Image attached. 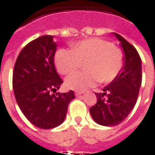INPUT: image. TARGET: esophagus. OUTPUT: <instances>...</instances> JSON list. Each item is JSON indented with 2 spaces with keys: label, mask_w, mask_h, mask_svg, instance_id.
Segmentation results:
<instances>
[{
  "label": "esophagus",
  "mask_w": 155,
  "mask_h": 155,
  "mask_svg": "<svg viewBox=\"0 0 155 155\" xmlns=\"http://www.w3.org/2000/svg\"><path fill=\"white\" fill-rule=\"evenodd\" d=\"M82 94H84V91H75V92H74V95L76 96H81Z\"/></svg>",
  "instance_id": "obj_1"
}]
</instances>
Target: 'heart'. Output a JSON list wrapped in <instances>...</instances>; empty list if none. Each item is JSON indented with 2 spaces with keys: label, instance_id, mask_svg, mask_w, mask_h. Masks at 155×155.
Returning a JSON list of instances; mask_svg holds the SVG:
<instances>
[{
  "label": "heart",
  "instance_id": "1",
  "mask_svg": "<svg viewBox=\"0 0 155 155\" xmlns=\"http://www.w3.org/2000/svg\"><path fill=\"white\" fill-rule=\"evenodd\" d=\"M86 71L74 72L67 77L68 88L84 91L96 82L108 83L113 81L123 66V54L107 40L91 38L73 45V49L60 48L55 53L54 63L62 74H68L85 61Z\"/></svg>",
  "mask_w": 155,
  "mask_h": 155
}]
</instances>
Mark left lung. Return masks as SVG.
Instances as JSON below:
<instances>
[{
  "mask_svg": "<svg viewBox=\"0 0 155 155\" xmlns=\"http://www.w3.org/2000/svg\"><path fill=\"white\" fill-rule=\"evenodd\" d=\"M122 46L123 66L117 76L96 93L97 102L90 108V113L96 123L102 126L118 125L134 109L138 100L142 83V61L136 48L125 38L113 32Z\"/></svg>",
  "mask_w": 155,
  "mask_h": 155,
  "instance_id": "left-lung-1",
  "label": "left lung"
}]
</instances>
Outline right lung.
Masks as SVG:
<instances>
[{
  "label": "right lung",
  "instance_id": "right-lung-1",
  "mask_svg": "<svg viewBox=\"0 0 155 155\" xmlns=\"http://www.w3.org/2000/svg\"><path fill=\"white\" fill-rule=\"evenodd\" d=\"M56 50L54 36L39 37L21 49L14 66L12 86L17 104L29 122L43 129L59 126L75 98L73 91L52 94L63 83L54 64Z\"/></svg>",
  "mask_w": 155,
  "mask_h": 155
}]
</instances>
